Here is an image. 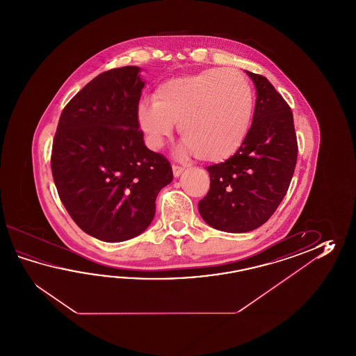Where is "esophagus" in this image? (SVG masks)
<instances>
[{
  "mask_svg": "<svg viewBox=\"0 0 356 356\" xmlns=\"http://www.w3.org/2000/svg\"><path fill=\"white\" fill-rule=\"evenodd\" d=\"M172 169H173V175H175V178H178L183 173V170H184V168L179 167V165H173Z\"/></svg>",
  "mask_w": 356,
  "mask_h": 356,
  "instance_id": "34e87169",
  "label": "esophagus"
}]
</instances>
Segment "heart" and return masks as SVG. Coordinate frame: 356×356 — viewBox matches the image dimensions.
Instances as JSON below:
<instances>
[{
	"mask_svg": "<svg viewBox=\"0 0 356 356\" xmlns=\"http://www.w3.org/2000/svg\"><path fill=\"white\" fill-rule=\"evenodd\" d=\"M254 94L250 81L234 68H209L161 83L154 100L137 106V123L147 145L158 149L170 135L173 122L183 137L179 155L220 163L242 146L250 131Z\"/></svg>",
	"mask_w": 356,
	"mask_h": 356,
	"instance_id": "obj_1",
	"label": "heart"
}]
</instances>
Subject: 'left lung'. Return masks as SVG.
Listing matches in <instances>:
<instances>
[{
	"mask_svg": "<svg viewBox=\"0 0 356 356\" xmlns=\"http://www.w3.org/2000/svg\"><path fill=\"white\" fill-rule=\"evenodd\" d=\"M245 72L257 90L252 126L233 156L207 167L210 191L198 202L204 222L227 233L252 232L271 218L286 195L298 155L290 106L266 77Z\"/></svg>",
	"mask_w": 356,
	"mask_h": 356,
	"instance_id": "1",
	"label": "left lung"
}]
</instances>
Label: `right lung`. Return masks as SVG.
<instances>
[{"label": "right lung", "mask_w": 356, "mask_h": 356, "mask_svg": "<svg viewBox=\"0 0 356 356\" xmlns=\"http://www.w3.org/2000/svg\"><path fill=\"white\" fill-rule=\"evenodd\" d=\"M140 71L126 66L92 79L65 106L54 136L60 201L81 230L103 242L144 233L160 189L173 181L169 161L145 146L137 123Z\"/></svg>", "instance_id": "add662e5"}]
</instances>
